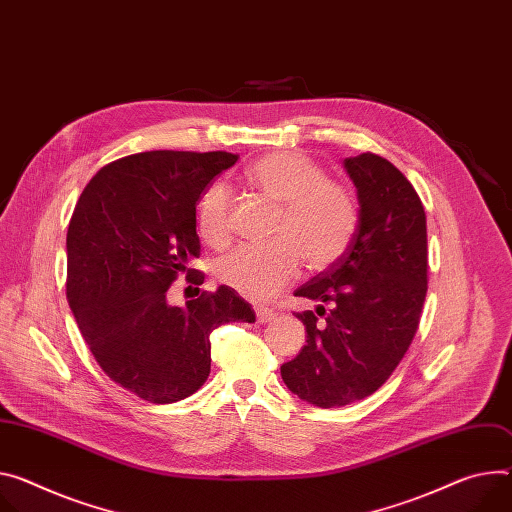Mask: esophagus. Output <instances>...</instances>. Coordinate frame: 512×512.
Segmentation results:
<instances>
[{"instance_id": "1", "label": "esophagus", "mask_w": 512, "mask_h": 512, "mask_svg": "<svg viewBox=\"0 0 512 512\" xmlns=\"http://www.w3.org/2000/svg\"><path fill=\"white\" fill-rule=\"evenodd\" d=\"M255 312H257V322H261V324L271 322L275 318V312L269 310V308H257Z\"/></svg>"}]
</instances>
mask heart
<instances>
[{
	"instance_id": "1",
	"label": "heart",
	"mask_w": 512,
	"mask_h": 512,
	"mask_svg": "<svg viewBox=\"0 0 512 512\" xmlns=\"http://www.w3.org/2000/svg\"><path fill=\"white\" fill-rule=\"evenodd\" d=\"M245 177L267 200L280 204L275 241L269 247H241L216 265L218 280L247 300L265 302L290 286L302 267H333L345 257L359 228V204L349 185L327 177L324 167L296 151L263 155ZM232 198L226 185L214 183L198 206L200 235L212 247H224L232 235Z\"/></svg>"
}]
</instances>
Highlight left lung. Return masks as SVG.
Here are the masks:
<instances>
[{"instance_id": "1", "label": "left lung", "mask_w": 512, "mask_h": 512, "mask_svg": "<svg viewBox=\"0 0 512 512\" xmlns=\"http://www.w3.org/2000/svg\"><path fill=\"white\" fill-rule=\"evenodd\" d=\"M345 169L359 198L357 235L341 261L294 292L318 306L294 312L306 345L282 365L284 384L320 408L363 400L392 376L427 296V216L412 183L374 153L345 159Z\"/></svg>"}]
</instances>
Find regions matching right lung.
<instances>
[{
    "mask_svg": "<svg viewBox=\"0 0 512 512\" xmlns=\"http://www.w3.org/2000/svg\"><path fill=\"white\" fill-rule=\"evenodd\" d=\"M239 155L147 151L104 165L85 185L67 230V300L106 376L153 404L192 396L210 374V333L255 322L235 290L220 286L185 306L167 290L200 255L196 204ZM200 292V290H198Z\"/></svg>",
    "mask_w": 512,
    "mask_h": 512,
    "instance_id": "obj_1",
    "label": "right lung"
}]
</instances>
